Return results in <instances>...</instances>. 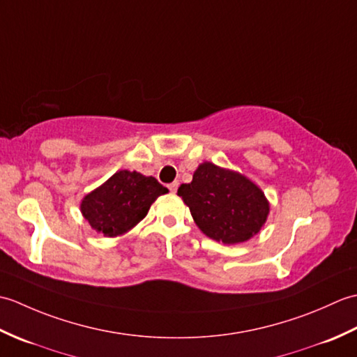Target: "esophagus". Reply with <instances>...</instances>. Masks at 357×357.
<instances>
[{
    "mask_svg": "<svg viewBox=\"0 0 357 357\" xmlns=\"http://www.w3.org/2000/svg\"><path fill=\"white\" fill-rule=\"evenodd\" d=\"M178 187H179V183H178V181H174V183L169 184V190H170L172 193H176V190H178Z\"/></svg>",
    "mask_w": 357,
    "mask_h": 357,
    "instance_id": "obj_1",
    "label": "esophagus"
}]
</instances>
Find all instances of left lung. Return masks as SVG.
Returning <instances> with one entry per match:
<instances>
[{"label": "left lung", "instance_id": "left-lung-1", "mask_svg": "<svg viewBox=\"0 0 357 357\" xmlns=\"http://www.w3.org/2000/svg\"><path fill=\"white\" fill-rule=\"evenodd\" d=\"M178 195L199 230L227 245L252 239L270 213L268 199L252 179L208 161L198 165L192 183L181 185Z\"/></svg>", "mask_w": 357, "mask_h": 357}]
</instances>
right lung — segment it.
<instances>
[{"label": "right lung", "mask_w": 357, "mask_h": 357, "mask_svg": "<svg viewBox=\"0 0 357 357\" xmlns=\"http://www.w3.org/2000/svg\"><path fill=\"white\" fill-rule=\"evenodd\" d=\"M169 193L153 176L119 170L87 193L81 201V213L90 227L105 238L123 236L147 216L158 196Z\"/></svg>", "instance_id": "1"}]
</instances>
